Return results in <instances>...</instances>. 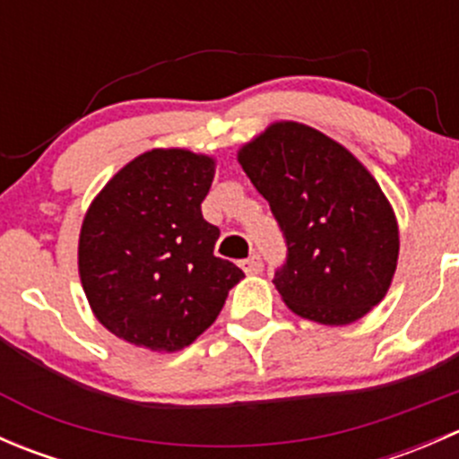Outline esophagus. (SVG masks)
<instances>
[{
    "mask_svg": "<svg viewBox=\"0 0 459 459\" xmlns=\"http://www.w3.org/2000/svg\"><path fill=\"white\" fill-rule=\"evenodd\" d=\"M242 268H244V273H248V275H257V273H262V268H264L262 255L253 253L251 257L242 259Z\"/></svg>",
    "mask_w": 459,
    "mask_h": 459,
    "instance_id": "esophagus-1",
    "label": "esophagus"
}]
</instances>
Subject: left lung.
Returning <instances> with one entry per match:
<instances>
[{
	"instance_id": "8db88e82",
	"label": "left lung",
	"mask_w": 459,
	"mask_h": 459,
	"mask_svg": "<svg viewBox=\"0 0 459 459\" xmlns=\"http://www.w3.org/2000/svg\"><path fill=\"white\" fill-rule=\"evenodd\" d=\"M286 244L273 284L298 316L351 324L386 295L397 266V221L367 169L331 137L273 124L239 151Z\"/></svg>"
}]
</instances>
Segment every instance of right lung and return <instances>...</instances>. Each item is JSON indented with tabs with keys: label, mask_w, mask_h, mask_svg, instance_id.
Masks as SVG:
<instances>
[{
	"label": "right lung",
	"mask_w": 459,
	"mask_h": 459,
	"mask_svg": "<svg viewBox=\"0 0 459 459\" xmlns=\"http://www.w3.org/2000/svg\"><path fill=\"white\" fill-rule=\"evenodd\" d=\"M215 161L148 151L124 166L88 208L80 275L95 317L122 340L179 351L224 307L242 268L215 257L220 229L204 220Z\"/></svg>",
	"instance_id": "1"
}]
</instances>
